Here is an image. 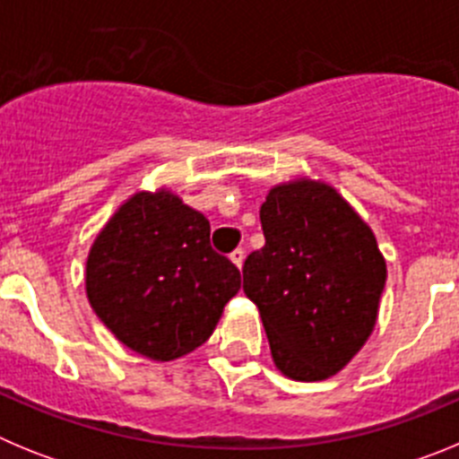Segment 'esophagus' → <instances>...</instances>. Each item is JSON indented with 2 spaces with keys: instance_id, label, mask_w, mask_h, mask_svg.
<instances>
[{
  "instance_id": "34e87169",
  "label": "esophagus",
  "mask_w": 459,
  "mask_h": 459,
  "mask_svg": "<svg viewBox=\"0 0 459 459\" xmlns=\"http://www.w3.org/2000/svg\"><path fill=\"white\" fill-rule=\"evenodd\" d=\"M230 259H232L234 264H237L238 269H241V266H243V259H246V250H243V248L232 250V253H230Z\"/></svg>"
}]
</instances>
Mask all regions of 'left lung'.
Wrapping results in <instances>:
<instances>
[{"mask_svg": "<svg viewBox=\"0 0 459 459\" xmlns=\"http://www.w3.org/2000/svg\"><path fill=\"white\" fill-rule=\"evenodd\" d=\"M264 248L243 262L275 366L296 381L342 370L372 333L386 262L370 227L331 186H275L259 209Z\"/></svg>", "mask_w": 459, "mask_h": 459, "instance_id": "1", "label": "left lung"}]
</instances>
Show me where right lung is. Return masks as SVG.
Returning a JSON list of instances; mask_svg holds the SVG:
<instances>
[{"instance_id":"right-lung-1","label":"right lung","mask_w":459,"mask_h":459,"mask_svg":"<svg viewBox=\"0 0 459 459\" xmlns=\"http://www.w3.org/2000/svg\"><path fill=\"white\" fill-rule=\"evenodd\" d=\"M209 234L200 211L165 190L133 195L109 218L89 253L87 296L126 347L172 360L209 340L241 290V273Z\"/></svg>"}]
</instances>
